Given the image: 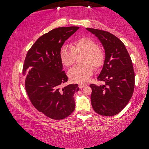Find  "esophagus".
I'll return each mask as SVG.
<instances>
[{"label": "esophagus", "mask_w": 149, "mask_h": 149, "mask_svg": "<svg viewBox=\"0 0 149 149\" xmlns=\"http://www.w3.org/2000/svg\"><path fill=\"white\" fill-rule=\"evenodd\" d=\"M86 84H79V87L80 88V89H82V88L83 87H85V86H86Z\"/></svg>", "instance_id": "esophagus-1"}]
</instances>
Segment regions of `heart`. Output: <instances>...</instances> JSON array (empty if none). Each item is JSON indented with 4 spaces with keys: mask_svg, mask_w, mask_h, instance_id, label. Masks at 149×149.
<instances>
[{
    "mask_svg": "<svg viewBox=\"0 0 149 149\" xmlns=\"http://www.w3.org/2000/svg\"><path fill=\"white\" fill-rule=\"evenodd\" d=\"M84 52L82 61L84 63L74 65L69 70L68 75L72 81L85 84L94 72L95 67H99L104 60L102 49L97 46L92 39L84 37L75 41L73 46L64 45L60 49V56L63 64L66 66L72 65L76 59L77 53Z\"/></svg>",
    "mask_w": 149,
    "mask_h": 149,
    "instance_id": "b5f03b06",
    "label": "heart"
}]
</instances>
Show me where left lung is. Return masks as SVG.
Masks as SVG:
<instances>
[{
  "label": "left lung",
  "instance_id": "1",
  "mask_svg": "<svg viewBox=\"0 0 149 149\" xmlns=\"http://www.w3.org/2000/svg\"><path fill=\"white\" fill-rule=\"evenodd\" d=\"M101 42L105 51L102 69L97 79L102 85H90L93 108L97 114L112 116L120 112L129 102L135 86L132 61L124 44L110 33L86 28Z\"/></svg>",
  "mask_w": 149,
  "mask_h": 149
}]
</instances>
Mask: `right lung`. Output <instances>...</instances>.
Masks as SVG:
<instances>
[{
  "label": "right lung",
  "instance_id": "add662e5",
  "mask_svg": "<svg viewBox=\"0 0 149 149\" xmlns=\"http://www.w3.org/2000/svg\"><path fill=\"white\" fill-rule=\"evenodd\" d=\"M79 27H58L42 35L27 52L23 74L25 87L35 108L53 120H62L74 112V95L79 91L77 84L61 88L68 81L62 71L60 51L64 42Z\"/></svg>",
  "mask_w": 149,
  "mask_h": 149
}]
</instances>
